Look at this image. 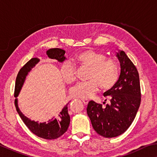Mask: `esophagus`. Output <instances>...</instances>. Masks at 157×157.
Returning <instances> with one entry per match:
<instances>
[{
	"instance_id": "esophagus-1",
	"label": "esophagus",
	"mask_w": 157,
	"mask_h": 157,
	"mask_svg": "<svg viewBox=\"0 0 157 157\" xmlns=\"http://www.w3.org/2000/svg\"><path fill=\"white\" fill-rule=\"evenodd\" d=\"M82 102H84V105H87L89 103V100H87V99H82Z\"/></svg>"
}]
</instances>
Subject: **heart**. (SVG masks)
<instances>
[{
    "label": "heart",
    "instance_id": "1",
    "mask_svg": "<svg viewBox=\"0 0 157 157\" xmlns=\"http://www.w3.org/2000/svg\"><path fill=\"white\" fill-rule=\"evenodd\" d=\"M102 53L94 50H84L77 54L73 62L77 64L89 68V82H80L71 89V94L75 98L89 99L96 94L100 85L103 90H109L118 81L119 73L113 60L105 59ZM61 74L67 84H72L76 79V68L72 63L65 62L61 66Z\"/></svg>",
    "mask_w": 157,
    "mask_h": 157
}]
</instances>
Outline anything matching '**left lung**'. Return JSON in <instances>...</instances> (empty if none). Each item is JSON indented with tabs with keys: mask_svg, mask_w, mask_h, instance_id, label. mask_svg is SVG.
<instances>
[{
	"mask_svg": "<svg viewBox=\"0 0 157 157\" xmlns=\"http://www.w3.org/2000/svg\"><path fill=\"white\" fill-rule=\"evenodd\" d=\"M116 55L121 65L120 76L115 86L103 94L109 97L111 103L104 108L91 100L86 109L94 130L105 138L123 134L134 121L140 104L139 75L136 66L123 50H118Z\"/></svg>",
	"mask_w": 157,
	"mask_h": 157,
	"instance_id": "left-lung-1",
	"label": "left lung"
}]
</instances>
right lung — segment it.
<instances>
[{
  "label": "right lung",
  "mask_w": 157,
  "mask_h": 157,
  "mask_svg": "<svg viewBox=\"0 0 157 157\" xmlns=\"http://www.w3.org/2000/svg\"><path fill=\"white\" fill-rule=\"evenodd\" d=\"M65 50L61 48H50L46 51V54L50 59H56L59 62H63L66 59ZM40 59L34 57L28 61L21 68L17 76L15 82L14 89V104L16 109L28 128L36 135V136L44 139L52 140L56 139L57 138L64 134L67 131L69 124H70V116L68 113V102L63 109L58 113L56 116L44 123H39L38 121H31L23 114L18 106L17 97L22 89L23 85L25 81L26 77L30 72L32 69L39 63Z\"/></svg>",
  "instance_id": "1"
}]
</instances>
